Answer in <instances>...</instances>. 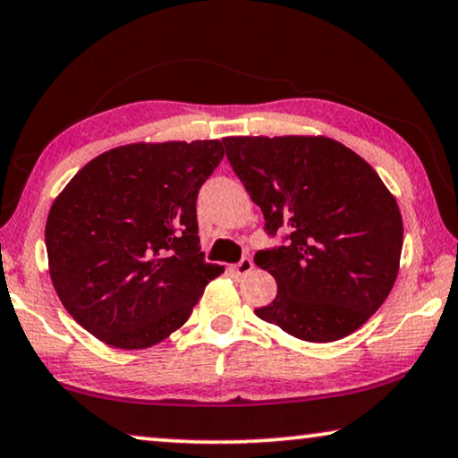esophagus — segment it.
I'll list each match as a JSON object with an SVG mask.
<instances>
[{
    "instance_id": "obj_1",
    "label": "esophagus",
    "mask_w": 458,
    "mask_h": 458,
    "mask_svg": "<svg viewBox=\"0 0 458 458\" xmlns=\"http://www.w3.org/2000/svg\"><path fill=\"white\" fill-rule=\"evenodd\" d=\"M251 268H254V262H251L250 258H242L240 262L231 264V267H229L231 273L237 275V276H245L248 273H251Z\"/></svg>"
}]
</instances>
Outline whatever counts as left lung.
I'll use <instances>...</instances> for the list:
<instances>
[{
	"mask_svg": "<svg viewBox=\"0 0 458 458\" xmlns=\"http://www.w3.org/2000/svg\"><path fill=\"white\" fill-rule=\"evenodd\" d=\"M231 167L258 204L268 233L289 242L258 251L276 281L264 322L308 343L355 333L399 275L403 216L369 163L327 136L223 138Z\"/></svg>",
	"mask_w": 458,
	"mask_h": 458,
	"instance_id": "1",
	"label": "left lung"
}]
</instances>
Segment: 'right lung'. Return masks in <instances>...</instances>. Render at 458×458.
<instances>
[{"label": "right lung", "instance_id": "add662e5", "mask_svg": "<svg viewBox=\"0 0 458 458\" xmlns=\"http://www.w3.org/2000/svg\"><path fill=\"white\" fill-rule=\"evenodd\" d=\"M221 140L134 142L86 163L51 204L49 275L68 314L115 349H148L183 327L225 267L204 262L200 185Z\"/></svg>", "mask_w": 458, "mask_h": 458}]
</instances>
